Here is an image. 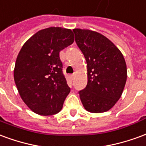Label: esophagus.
Instances as JSON below:
<instances>
[{
    "instance_id": "34e87169",
    "label": "esophagus",
    "mask_w": 146,
    "mask_h": 146,
    "mask_svg": "<svg viewBox=\"0 0 146 146\" xmlns=\"http://www.w3.org/2000/svg\"><path fill=\"white\" fill-rule=\"evenodd\" d=\"M74 77H75V75H74V74H73V75H70V79L72 80L74 79Z\"/></svg>"
}]
</instances>
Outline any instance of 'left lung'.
<instances>
[{
	"instance_id": "obj_1",
	"label": "left lung",
	"mask_w": 146,
	"mask_h": 146,
	"mask_svg": "<svg viewBox=\"0 0 146 146\" xmlns=\"http://www.w3.org/2000/svg\"><path fill=\"white\" fill-rule=\"evenodd\" d=\"M73 31L88 66V84L79 92L81 102L88 112H106L122 95L127 74L125 59L116 45L101 33L82 29Z\"/></svg>"
}]
</instances>
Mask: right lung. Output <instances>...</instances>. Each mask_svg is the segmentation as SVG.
I'll use <instances>...</instances> for the list:
<instances>
[{
	"instance_id": "obj_1",
	"label": "right lung",
	"mask_w": 146,
	"mask_h": 146,
	"mask_svg": "<svg viewBox=\"0 0 146 146\" xmlns=\"http://www.w3.org/2000/svg\"><path fill=\"white\" fill-rule=\"evenodd\" d=\"M74 41L73 31L49 27L27 40L18 54L14 80L24 103L33 113L60 112L70 88L62 73L59 52Z\"/></svg>"
}]
</instances>
